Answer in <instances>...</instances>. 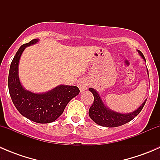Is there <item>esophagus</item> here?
<instances>
[{"label": "esophagus", "mask_w": 160, "mask_h": 160, "mask_svg": "<svg viewBox=\"0 0 160 160\" xmlns=\"http://www.w3.org/2000/svg\"><path fill=\"white\" fill-rule=\"evenodd\" d=\"M77 86H78L79 89L80 90V91H84L85 90L88 89V82L86 79H80V80L77 81Z\"/></svg>", "instance_id": "34e87169"}]
</instances>
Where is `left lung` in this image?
<instances>
[{"instance_id":"1","label":"left lung","mask_w":160,"mask_h":160,"mask_svg":"<svg viewBox=\"0 0 160 160\" xmlns=\"http://www.w3.org/2000/svg\"><path fill=\"white\" fill-rule=\"evenodd\" d=\"M139 56L142 58L143 60L146 62L144 56L139 50H137ZM147 68V67H146ZM147 73L149 76V71L147 70ZM89 90L93 93L94 101L93 104L90 107L89 110V116L90 118L96 124L103 127H108V128H114L118 127L122 125L128 123L132 119L135 118L137 115L140 113L142 109L144 107L146 102V100L138 107L136 110H135L130 113H120L111 110L103 101L102 98L100 96L99 93L93 88H90Z\"/></svg>"}]
</instances>
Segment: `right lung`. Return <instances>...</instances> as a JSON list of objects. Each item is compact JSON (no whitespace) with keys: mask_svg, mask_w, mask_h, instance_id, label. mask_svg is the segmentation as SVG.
<instances>
[{"mask_svg":"<svg viewBox=\"0 0 160 160\" xmlns=\"http://www.w3.org/2000/svg\"><path fill=\"white\" fill-rule=\"evenodd\" d=\"M38 42V38H35L18 50L11 63L8 89L13 104L22 115L36 123L47 124L62 114L67 104L79 94L80 90L76 86L61 84L45 93H34L22 86L18 75L21 56L25 48Z\"/></svg>","mask_w":160,"mask_h":160,"instance_id":"obj_1","label":"right lung"}]
</instances>
